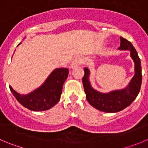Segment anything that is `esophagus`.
<instances>
[{"label": "esophagus", "instance_id": "esophagus-1", "mask_svg": "<svg viewBox=\"0 0 148 148\" xmlns=\"http://www.w3.org/2000/svg\"><path fill=\"white\" fill-rule=\"evenodd\" d=\"M83 63V58H81V57H78V58H75L73 59V61H72V64L70 65V68L73 69V68L76 67V66H79L81 64Z\"/></svg>", "mask_w": 148, "mask_h": 148}]
</instances>
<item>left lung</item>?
<instances>
[{"instance_id": "left-lung-1", "label": "left lung", "mask_w": 148, "mask_h": 148, "mask_svg": "<svg viewBox=\"0 0 148 148\" xmlns=\"http://www.w3.org/2000/svg\"><path fill=\"white\" fill-rule=\"evenodd\" d=\"M121 44L119 50H129L130 57L134 62L135 74L127 87L121 90H112L109 92H101L94 89L90 82V71L88 67H84V75L82 78L86 98L90 104L105 113H117L130 105L137 97L142 85V66L140 58L133 44L120 37Z\"/></svg>"}]
</instances>
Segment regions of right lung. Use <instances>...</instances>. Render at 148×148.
<instances>
[{"mask_svg": "<svg viewBox=\"0 0 148 148\" xmlns=\"http://www.w3.org/2000/svg\"><path fill=\"white\" fill-rule=\"evenodd\" d=\"M68 74L67 68H56L40 87L28 94L18 93L11 86L10 89L18 102L27 109L32 111L47 110L59 101Z\"/></svg>", "mask_w": 148, "mask_h": 148, "instance_id": "1", "label": "right lung"}]
</instances>
